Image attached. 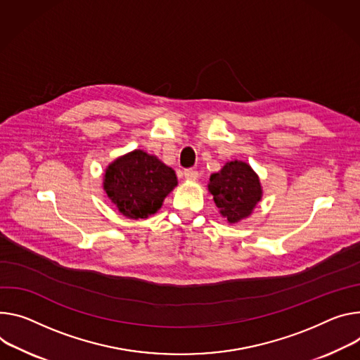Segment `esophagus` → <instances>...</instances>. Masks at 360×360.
Returning <instances> with one entry per match:
<instances>
[{
	"mask_svg": "<svg viewBox=\"0 0 360 360\" xmlns=\"http://www.w3.org/2000/svg\"><path fill=\"white\" fill-rule=\"evenodd\" d=\"M198 171H195V169H192V168H189V169H184V178L186 179V181H195L198 178Z\"/></svg>",
	"mask_w": 360,
	"mask_h": 360,
	"instance_id": "esophagus-1",
	"label": "esophagus"
}]
</instances>
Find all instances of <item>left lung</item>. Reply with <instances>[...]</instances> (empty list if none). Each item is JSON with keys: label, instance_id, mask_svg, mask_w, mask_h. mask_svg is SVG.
<instances>
[{"label": "left lung", "instance_id": "1", "mask_svg": "<svg viewBox=\"0 0 360 360\" xmlns=\"http://www.w3.org/2000/svg\"><path fill=\"white\" fill-rule=\"evenodd\" d=\"M208 189L222 217L231 224L248 217L261 200L259 179L241 160L228 162L221 172L212 174Z\"/></svg>", "mask_w": 360, "mask_h": 360}]
</instances>
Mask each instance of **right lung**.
I'll list each match as a JSON object with an SVG mask.
<instances>
[{
  "mask_svg": "<svg viewBox=\"0 0 360 360\" xmlns=\"http://www.w3.org/2000/svg\"><path fill=\"white\" fill-rule=\"evenodd\" d=\"M176 184L172 168L156 156L134 150L110 163L103 188L124 217L139 219L155 214Z\"/></svg>",
  "mask_w": 360,
  "mask_h": 360,
  "instance_id": "obj_1",
  "label": "right lung"
}]
</instances>
